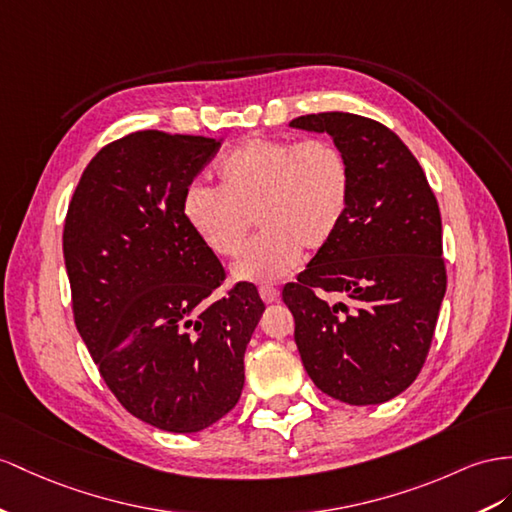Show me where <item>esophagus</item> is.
I'll return each instance as SVG.
<instances>
[{"label":"esophagus","mask_w":512,"mask_h":512,"mask_svg":"<svg viewBox=\"0 0 512 512\" xmlns=\"http://www.w3.org/2000/svg\"><path fill=\"white\" fill-rule=\"evenodd\" d=\"M259 296H261V300H264L266 305H270V303H274V300L279 298V290H277V287H270V285H261L259 287Z\"/></svg>","instance_id":"34e87169"}]
</instances>
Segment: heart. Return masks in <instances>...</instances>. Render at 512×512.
<instances>
[{
	"mask_svg": "<svg viewBox=\"0 0 512 512\" xmlns=\"http://www.w3.org/2000/svg\"><path fill=\"white\" fill-rule=\"evenodd\" d=\"M220 188L192 181L183 192V218L216 257H233V281L270 283L290 274L300 253L329 244L346 218L352 170L346 153L331 140L253 138L222 157Z\"/></svg>",
	"mask_w": 512,
	"mask_h": 512,
	"instance_id": "heart-1",
	"label": "heart"
}]
</instances>
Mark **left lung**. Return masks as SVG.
Returning <instances> with one entry per match:
<instances>
[{"label":"left lung","mask_w":512,"mask_h":512,"mask_svg":"<svg viewBox=\"0 0 512 512\" xmlns=\"http://www.w3.org/2000/svg\"><path fill=\"white\" fill-rule=\"evenodd\" d=\"M290 127L329 134L352 170L342 227L283 287L300 359L326 396L387 402L422 370L445 296L437 199L409 147L381 123L320 112ZM324 291L345 300L329 304Z\"/></svg>","instance_id":"left-lung-1"}]
</instances>
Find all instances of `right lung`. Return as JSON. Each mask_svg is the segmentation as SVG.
<instances>
[{"label":"right lung","instance_id":"add662e5","mask_svg":"<svg viewBox=\"0 0 512 512\" xmlns=\"http://www.w3.org/2000/svg\"><path fill=\"white\" fill-rule=\"evenodd\" d=\"M222 138L136 131L103 147L64 222L75 326L125 409L166 432L225 417L264 303L253 283L220 300V261L183 218V192Z\"/></svg>","mask_w":512,"mask_h":512}]
</instances>
